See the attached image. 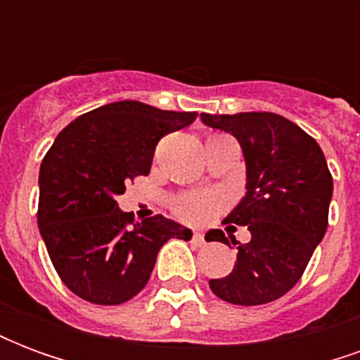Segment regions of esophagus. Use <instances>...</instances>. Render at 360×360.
Instances as JSON below:
<instances>
[{
    "instance_id": "1",
    "label": "esophagus",
    "mask_w": 360,
    "mask_h": 360,
    "mask_svg": "<svg viewBox=\"0 0 360 360\" xmlns=\"http://www.w3.org/2000/svg\"><path fill=\"white\" fill-rule=\"evenodd\" d=\"M191 239H193V243H195L196 247H202L204 243V235L202 233H198V231H195V233H193V237H191Z\"/></svg>"
}]
</instances>
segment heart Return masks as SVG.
I'll return each instance as SVG.
<instances>
[{
    "label": "heart",
    "mask_w": 360,
    "mask_h": 360,
    "mask_svg": "<svg viewBox=\"0 0 360 360\" xmlns=\"http://www.w3.org/2000/svg\"><path fill=\"white\" fill-rule=\"evenodd\" d=\"M219 136V134H214ZM173 214L183 221L206 224L221 210V198L214 193H185L173 198Z\"/></svg>",
    "instance_id": "obj_1"
}]
</instances>
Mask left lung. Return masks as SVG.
<instances>
[{"label": "left lung", "instance_id": "left-lung-1", "mask_svg": "<svg viewBox=\"0 0 360 360\" xmlns=\"http://www.w3.org/2000/svg\"><path fill=\"white\" fill-rule=\"evenodd\" d=\"M200 119L233 134L247 162V195L226 221L249 227L250 241L239 243L229 276L210 279L212 293L243 307L276 301L301 279L328 227L333 181L324 154L278 113H200ZM210 233L229 245L224 231Z\"/></svg>", "mask_w": 360, "mask_h": 360}]
</instances>
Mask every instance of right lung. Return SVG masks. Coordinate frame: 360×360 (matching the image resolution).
<instances>
[{
    "label": "right lung",
    "instance_id": "obj_1",
    "mask_svg": "<svg viewBox=\"0 0 360 360\" xmlns=\"http://www.w3.org/2000/svg\"><path fill=\"white\" fill-rule=\"evenodd\" d=\"M195 111L113 102L84 113L58 134L40 165L38 227L61 281L94 304H121L148 283L156 257L191 229L156 214L134 221L117 195L148 175L165 134L191 125Z\"/></svg>",
    "mask_w": 360,
    "mask_h": 360
}]
</instances>
